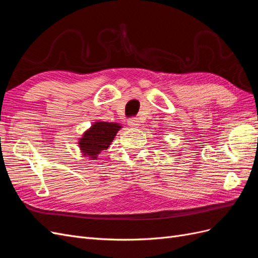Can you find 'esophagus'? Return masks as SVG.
<instances>
[{"instance_id":"esophagus-1","label":"esophagus","mask_w":258,"mask_h":258,"mask_svg":"<svg viewBox=\"0 0 258 258\" xmlns=\"http://www.w3.org/2000/svg\"><path fill=\"white\" fill-rule=\"evenodd\" d=\"M128 124L130 127H139L140 126V121L138 118H130L128 120Z\"/></svg>"}]
</instances>
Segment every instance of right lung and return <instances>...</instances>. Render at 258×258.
Returning <instances> with one entry per match:
<instances>
[{
    "label": "right lung",
    "mask_w": 258,
    "mask_h": 258,
    "mask_svg": "<svg viewBox=\"0 0 258 258\" xmlns=\"http://www.w3.org/2000/svg\"><path fill=\"white\" fill-rule=\"evenodd\" d=\"M121 127L119 123L98 121L84 134L79 142L81 151L85 156L96 159L98 155L111 145L117 131Z\"/></svg>",
    "instance_id": "obj_1"
}]
</instances>
